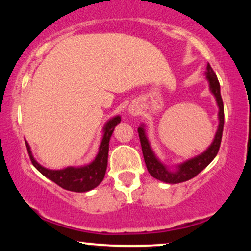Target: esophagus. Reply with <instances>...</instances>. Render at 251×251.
Segmentation results:
<instances>
[{
	"label": "esophagus",
	"instance_id": "34e87169",
	"mask_svg": "<svg viewBox=\"0 0 251 251\" xmlns=\"http://www.w3.org/2000/svg\"><path fill=\"white\" fill-rule=\"evenodd\" d=\"M137 113H138V109H136L135 107H130V108H129V114L136 115Z\"/></svg>",
	"mask_w": 251,
	"mask_h": 251
}]
</instances>
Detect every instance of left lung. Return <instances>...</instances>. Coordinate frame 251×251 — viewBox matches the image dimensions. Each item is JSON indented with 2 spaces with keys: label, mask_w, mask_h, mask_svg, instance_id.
<instances>
[{
  "label": "left lung",
  "mask_w": 251,
  "mask_h": 251,
  "mask_svg": "<svg viewBox=\"0 0 251 251\" xmlns=\"http://www.w3.org/2000/svg\"><path fill=\"white\" fill-rule=\"evenodd\" d=\"M205 78H207L209 83V90L214 95L215 100H216L217 107H219V115H217L219 116V126H217V130L213 142L204 151L195 156V157L189 158V160L182 162L179 164H176L174 169H170V167L162 163L160 158L156 156L154 150H152L148 136H147L146 126L142 123V125L138 126L137 131L138 136H140L141 147H142V152L147 169H148L150 175L156 179H158V181L169 184L182 183V182L189 181V179L195 177L197 174L201 173L204 168H207L209 163L216 157L217 152H219L221 140H222L223 125H225V109H223L222 97H221L219 79H217L216 74L214 73L213 68L210 67L209 63L207 64V70H205Z\"/></svg>",
  "instance_id": "left-lung-1"
}]
</instances>
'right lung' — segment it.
<instances>
[{
    "instance_id": "obj_1",
    "label": "right lung",
    "mask_w": 251,
    "mask_h": 251,
    "mask_svg": "<svg viewBox=\"0 0 251 251\" xmlns=\"http://www.w3.org/2000/svg\"><path fill=\"white\" fill-rule=\"evenodd\" d=\"M121 122V116L113 117L105 122L102 129V141L99 147V152L90 163L79 167H67L63 169H48V168L41 166L32 156L30 146L25 141L26 149H28L29 156L32 166L49 178L50 181L55 182L63 189L75 193H85V191L93 190L103 181L107 170L108 164V152H109V141H110L113 131L119 123Z\"/></svg>"
}]
</instances>
